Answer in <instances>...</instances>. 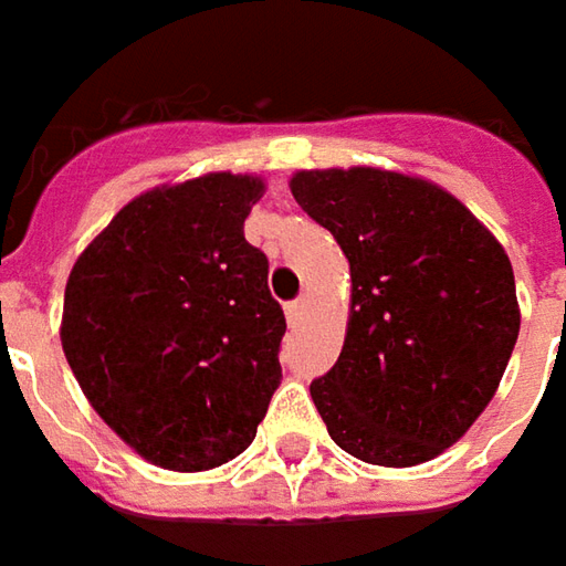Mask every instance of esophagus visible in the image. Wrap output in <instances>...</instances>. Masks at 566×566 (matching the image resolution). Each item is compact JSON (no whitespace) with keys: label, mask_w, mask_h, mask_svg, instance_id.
I'll use <instances>...</instances> for the list:
<instances>
[{"label":"esophagus","mask_w":566,"mask_h":566,"mask_svg":"<svg viewBox=\"0 0 566 566\" xmlns=\"http://www.w3.org/2000/svg\"><path fill=\"white\" fill-rule=\"evenodd\" d=\"M305 311H308V298L302 295V298H295V302L286 305V321H290V324H298V321L305 317Z\"/></svg>","instance_id":"34e87169"}]
</instances>
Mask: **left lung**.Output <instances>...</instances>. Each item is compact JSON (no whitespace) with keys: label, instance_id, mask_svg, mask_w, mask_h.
<instances>
[{"label":"left lung","instance_id":"8db88e82","mask_svg":"<svg viewBox=\"0 0 566 566\" xmlns=\"http://www.w3.org/2000/svg\"><path fill=\"white\" fill-rule=\"evenodd\" d=\"M290 189L352 271L339 361L311 382L333 442L380 468L430 461L486 411L521 333L502 242L396 170H298Z\"/></svg>","mask_w":566,"mask_h":566}]
</instances>
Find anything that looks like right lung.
I'll return each mask as SVG.
<instances>
[{"label": "right lung", "mask_w": 566, "mask_h": 566, "mask_svg": "<svg viewBox=\"0 0 566 566\" xmlns=\"http://www.w3.org/2000/svg\"><path fill=\"white\" fill-rule=\"evenodd\" d=\"M261 196V177L230 170L155 186L67 276L64 358L96 415L158 468L233 461L280 386L286 317L242 233Z\"/></svg>", "instance_id": "add662e5"}]
</instances>
